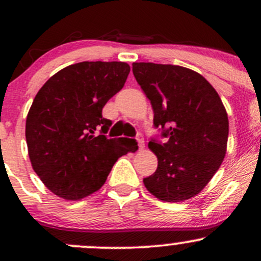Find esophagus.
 Returning a JSON list of instances; mask_svg holds the SVG:
<instances>
[{
    "label": "esophagus",
    "instance_id": "obj_1",
    "mask_svg": "<svg viewBox=\"0 0 261 261\" xmlns=\"http://www.w3.org/2000/svg\"><path fill=\"white\" fill-rule=\"evenodd\" d=\"M137 143H139V148L142 151L145 148V140H143L142 134H137Z\"/></svg>",
    "mask_w": 261,
    "mask_h": 261
}]
</instances>
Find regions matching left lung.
<instances>
[{
	"label": "left lung",
	"mask_w": 261,
	"mask_h": 261,
	"mask_svg": "<svg viewBox=\"0 0 261 261\" xmlns=\"http://www.w3.org/2000/svg\"><path fill=\"white\" fill-rule=\"evenodd\" d=\"M133 72L151 100L154 126L163 128L168 139L166 143L149 141L158 167L143 184L162 201L191 199L224 160L229 130L226 108L207 80L190 68L134 62Z\"/></svg>",
	"instance_id": "1"
}]
</instances>
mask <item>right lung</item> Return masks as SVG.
<instances>
[{
  "label": "right lung",
  "mask_w": 261,
  "mask_h": 261,
  "mask_svg": "<svg viewBox=\"0 0 261 261\" xmlns=\"http://www.w3.org/2000/svg\"><path fill=\"white\" fill-rule=\"evenodd\" d=\"M128 72L126 62H79L50 77L35 95L25 121L29 160L61 199L77 201L99 190L114 163L137 148L135 140L108 139L112 121L101 115Z\"/></svg>",
  "instance_id": "1"
}]
</instances>
